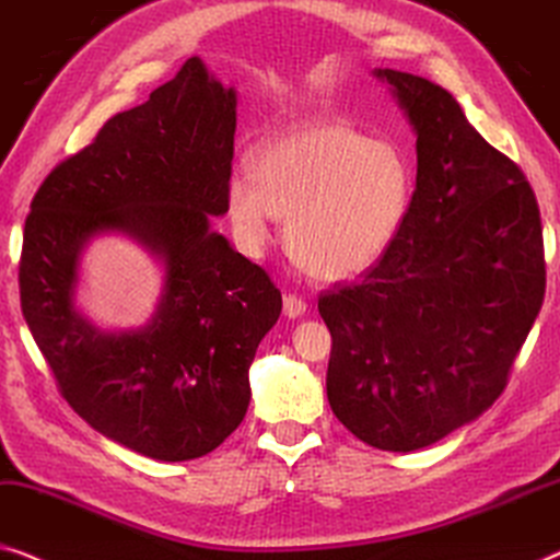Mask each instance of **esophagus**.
Masks as SVG:
<instances>
[{"instance_id": "1", "label": "esophagus", "mask_w": 560, "mask_h": 560, "mask_svg": "<svg viewBox=\"0 0 560 560\" xmlns=\"http://www.w3.org/2000/svg\"><path fill=\"white\" fill-rule=\"evenodd\" d=\"M306 312V302L302 296H296V294H287L283 296V314H287V317H302V314Z\"/></svg>"}]
</instances>
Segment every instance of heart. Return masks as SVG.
<instances>
[{
  "instance_id": "obj_1",
  "label": "heart",
  "mask_w": 560,
  "mask_h": 560,
  "mask_svg": "<svg viewBox=\"0 0 560 560\" xmlns=\"http://www.w3.org/2000/svg\"><path fill=\"white\" fill-rule=\"evenodd\" d=\"M404 149L350 124H312L264 144L256 175L228 183V215L248 248L269 241L273 218H289L294 261L322 281L358 277L381 258L413 200Z\"/></svg>"
}]
</instances>
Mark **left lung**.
I'll list each match as a JSON object with an SVG mask.
<instances>
[{
  "label": "left lung",
  "instance_id": "obj_1",
  "mask_svg": "<svg viewBox=\"0 0 560 560\" xmlns=\"http://www.w3.org/2000/svg\"><path fill=\"white\" fill-rule=\"evenodd\" d=\"M390 83L416 129L404 228L360 281L319 296L332 335L327 398L348 431L416 452L475 421L505 390L546 296L538 200L456 98L400 70Z\"/></svg>",
  "mask_w": 560,
  "mask_h": 560
}]
</instances>
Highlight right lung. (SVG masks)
Listing matches in <instances>:
<instances>
[{"label":"right lung","mask_w":560,"mask_h":560,"mask_svg":"<svg viewBox=\"0 0 560 560\" xmlns=\"http://www.w3.org/2000/svg\"><path fill=\"white\" fill-rule=\"evenodd\" d=\"M235 91L200 58L116 114L35 192L20 258L22 314L60 396L101 434L160 462L218 448L248 411V368L281 291L228 246ZM121 230L165 264L155 317L104 336L74 310L80 250Z\"/></svg>","instance_id":"add662e5"}]
</instances>
